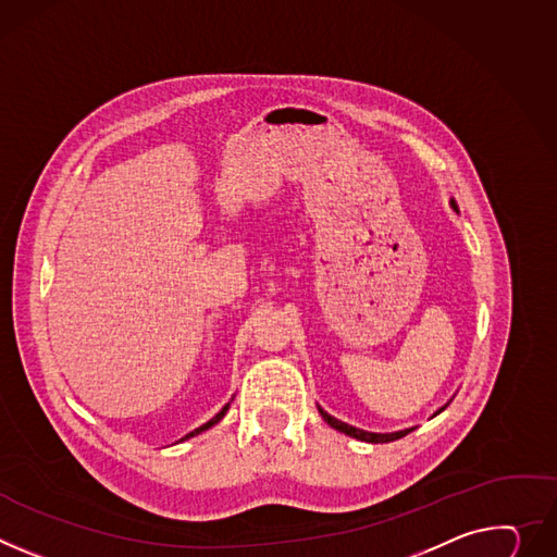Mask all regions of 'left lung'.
Wrapping results in <instances>:
<instances>
[{
	"instance_id": "obj_1",
	"label": "left lung",
	"mask_w": 557,
	"mask_h": 557,
	"mask_svg": "<svg viewBox=\"0 0 557 557\" xmlns=\"http://www.w3.org/2000/svg\"><path fill=\"white\" fill-rule=\"evenodd\" d=\"M453 205V209H458L455 207V201H450ZM444 409H440L437 413H442ZM320 413H322V418H324V422H329L335 431H339V433H346V435H350V437H356V440H362V442H371V444H384V442H393V440H399V437H404V435H409L413 429H407V431H397V433H369V431H362V429H356V426H348V424H344V422H339V420H335V418H331L326 411H322L320 409ZM435 413V416H437Z\"/></svg>"
}]
</instances>
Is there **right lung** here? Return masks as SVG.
Masks as SVG:
<instances>
[{"label": "right lung", "mask_w": 557, "mask_h": 557, "mask_svg": "<svg viewBox=\"0 0 557 557\" xmlns=\"http://www.w3.org/2000/svg\"><path fill=\"white\" fill-rule=\"evenodd\" d=\"M226 411H228V404H226V407H224V409H222V411H220V413H218V416H215V418H213V420H209V422H207V424H201V426H199V429H195V431H190V433H188V435H184V437H182V440H188V437H193V435H197V433H201V431H207V429H211V426H213V424H218V422H220V420H222V418H224V416H226Z\"/></svg>", "instance_id": "right-lung-1"}]
</instances>
